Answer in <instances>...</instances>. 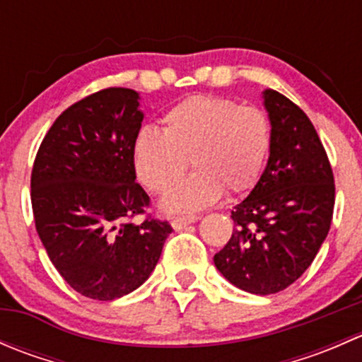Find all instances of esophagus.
Wrapping results in <instances>:
<instances>
[{
    "instance_id": "esophagus-1",
    "label": "esophagus",
    "mask_w": 362,
    "mask_h": 362,
    "mask_svg": "<svg viewBox=\"0 0 362 362\" xmlns=\"http://www.w3.org/2000/svg\"><path fill=\"white\" fill-rule=\"evenodd\" d=\"M199 217H196V215H187V217H175L173 221H171V226H173L175 231H180V229H184L185 226L189 224H194V222H198Z\"/></svg>"
}]
</instances>
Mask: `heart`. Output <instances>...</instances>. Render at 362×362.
<instances>
[{"instance_id":"b5f03b06","label":"heart","mask_w":362,"mask_h":362,"mask_svg":"<svg viewBox=\"0 0 362 362\" xmlns=\"http://www.w3.org/2000/svg\"><path fill=\"white\" fill-rule=\"evenodd\" d=\"M163 126L144 127L134 138V168L144 185L166 192L189 158L197 166L164 196L163 210L191 214L217 203L224 191L243 194L257 184L272 147L269 120L259 108L198 94L164 113Z\"/></svg>"}]
</instances>
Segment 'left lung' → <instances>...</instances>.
Segmentation results:
<instances>
[{"mask_svg":"<svg viewBox=\"0 0 362 362\" xmlns=\"http://www.w3.org/2000/svg\"><path fill=\"white\" fill-rule=\"evenodd\" d=\"M272 147L261 178L231 211L233 235L214 255L226 280L250 294L280 293L315 259L331 228L334 178L306 113L273 89L262 90Z\"/></svg>","mask_w":362,"mask_h":362,"instance_id":"8db88e82","label":"left lung"}]
</instances>
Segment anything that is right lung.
Instances as JSON below:
<instances>
[{"instance_id": "right-lung-1", "label": "right lung", "mask_w": 362, "mask_h": 362, "mask_svg": "<svg viewBox=\"0 0 362 362\" xmlns=\"http://www.w3.org/2000/svg\"><path fill=\"white\" fill-rule=\"evenodd\" d=\"M141 120L136 90L90 94L57 117L33 164L40 240L69 287L98 301L138 289L173 231L156 218L131 222L151 202L136 184L133 158Z\"/></svg>"}]
</instances>
